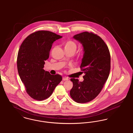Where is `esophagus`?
Instances as JSON below:
<instances>
[{
	"instance_id": "34e87169",
	"label": "esophagus",
	"mask_w": 133,
	"mask_h": 133,
	"mask_svg": "<svg viewBox=\"0 0 133 133\" xmlns=\"http://www.w3.org/2000/svg\"><path fill=\"white\" fill-rule=\"evenodd\" d=\"M69 79V78L68 77H63V81H68Z\"/></svg>"
}]
</instances>
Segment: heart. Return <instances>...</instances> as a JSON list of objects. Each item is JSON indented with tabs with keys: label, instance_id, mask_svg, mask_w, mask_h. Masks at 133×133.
<instances>
[{
	"label": "heart",
	"instance_id": "obj_1",
	"mask_svg": "<svg viewBox=\"0 0 133 133\" xmlns=\"http://www.w3.org/2000/svg\"><path fill=\"white\" fill-rule=\"evenodd\" d=\"M77 47L76 43L72 41H68L64 43V48L65 50H71L75 52Z\"/></svg>",
	"mask_w": 133,
	"mask_h": 133
}]
</instances>
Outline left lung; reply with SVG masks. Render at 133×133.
Here are the masks:
<instances>
[{"label":"left lung","mask_w":133,"mask_h":133,"mask_svg":"<svg viewBox=\"0 0 133 133\" xmlns=\"http://www.w3.org/2000/svg\"><path fill=\"white\" fill-rule=\"evenodd\" d=\"M73 38L83 47L84 55L81 69L84 74V81L71 78L73 87L71 98L77 103H85L96 98L107 81L111 69V56L108 46L98 35L83 32Z\"/></svg>","instance_id":"obj_1"}]
</instances>
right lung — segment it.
Wrapping results in <instances>:
<instances>
[{"label":"right lung","mask_w":133,"mask_h":133,"mask_svg":"<svg viewBox=\"0 0 133 133\" xmlns=\"http://www.w3.org/2000/svg\"><path fill=\"white\" fill-rule=\"evenodd\" d=\"M49 31L40 30L24 40L17 58L18 72L30 97L38 101L49 98L62 80L59 75H51L43 70L52 43L62 38Z\"/></svg>","instance_id":"add662e5"}]
</instances>
